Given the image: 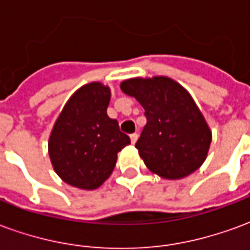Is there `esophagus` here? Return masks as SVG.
<instances>
[{"label":"esophagus","mask_w":250,"mask_h":250,"mask_svg":"<svg viewBox=\"0 0 250 250\" xmlns=\"http://www.w3.org/2000/svg\"><path fill=\"white\" fill-rule=\"evenodd\" d=\"M130 139H131V143L134 145V143H135V142L138 141V134H136V132H134V134H131Z\"/></svg>","instance_id":"obj_1"}]
</instances>
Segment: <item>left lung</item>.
Masks as SVG:
<instances>
[{
  "mask_svg": "<svg viewBox=\"0 0 250 250\" xmlns=\"http://www.w3.org/2000/svg\"><path fill=\"white\" fill-rule=\"evenodd\" d=\"M120 88L145 108L147 123L135 147L147 167L166 179L194 173L206 159L211 132L188 91L163 76L130 79Z\"/></svg>",
  "mask_w": 250,
  "mask_h": 250,
  "instance_id": "1",
  "label": "left lung"
}]
</instances>
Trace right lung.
Masks as SVG:
<instances>
[{
    "instance_id": "obj_1",
    "label": "right lung",
    "mask_w": 250,
    "mask_h": 250,
    "mask_svg": "<svg viewBox=\"0 0 250 250\" xmlns=\"http://www.w3.org/2000/svg\"><path fill=\"white\" fill-rule=\"evenodd\" d=\"M108 87L83 85L66 102L49 138V157L60 178L75 188L92 190L108 178L118 152L130 145L116 119L107 115Z\"/></svg>"
}]
</instances>
